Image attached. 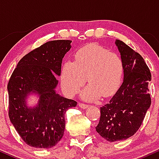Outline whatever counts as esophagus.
Here are the masks:
<instances>
[{"label":"esophagus","mask_w":159,"mask_h":159,"mask_svg":"<svg viewBox=\"0 0 159 159\" xmlns=\"http://www.w3.org/2000/svg\"><path fill=\"white\" fill-rule=\"evenodd\" d=\"M78 105H79L80 107H81V108L83 109H86L89 107L88 105H86V104H84V103H79L78 104Z\"/></svg>","instance_id":"34e87169"}]
</instances>
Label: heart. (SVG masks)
<instances>
[{
    "label": "heart",
    "mask_w": 159,
    "mask_h": 159,
    "mask_svg": "<svg viewBox=\"0 0 159 159\" xmlns=\"http://www.w3.org/2000/svg\"><path fill=\"white\" fill-rule=\"evenodd\" d=\"M123 75L122 59L98 45H87L78 50L75 61L66 60L62 66L61 87L69 96L79 92L86 101H96L102 95L107 97L117 91Z\"/></svg>",
    "instance_id": "heart-1"
}]
</instances>
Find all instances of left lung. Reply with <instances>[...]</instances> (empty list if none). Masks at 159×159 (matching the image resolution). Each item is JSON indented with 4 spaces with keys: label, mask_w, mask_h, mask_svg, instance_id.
I'll return each mask as SVG.
<instances>
[{
    "label": "left lung",
    "mask_w": 159,
    "mask_h": 159,
    "mask_svg": "<svg viewBox=\"0 0 159 159\" xmlns=\"http://www.w3.org/2000/svg\"><path fill=\"white\" fill-rule=\"evenodd\" d=\"M115 43L123 63V82L110 102L100 107L101 116L96 127V132L110 142L135 134L151 105L148 88L151 73L147 63L123 41L116 39Z\"/></svg>",
    "instance_id": "left-lung-1"
}]
</instances>
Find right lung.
Wrapping results in <instances>:
<instances>
[{
    "label": "right lung",
    "instance_id": "1",
    "mask_svg": "<svg viewBox=\"0 0 159 159\" xmlns=\"http://www.w3.org/2000/svg\"><path fill=\"white\" fill-rule=\"evenodd\" d=\"M71 40H52L24 56L7 84L9 117L20 137L36 148H52L61 140L65 129L66 111L77 102L57 94L61 64L71 48ZM30 92L39 94L35 108L26 105Z\"/></svg>",
    "mask_w": 159,
    "mask_h": 159
}]
</instances>
